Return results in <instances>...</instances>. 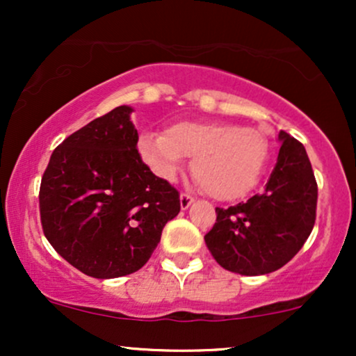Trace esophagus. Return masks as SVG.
Wrapping results in <instances>:
<instances>
[{
	"mask_svg": "<svg viewBox=\"0 0 356 356\" xmlns=\"http://www.w3.org/2000/svg\"><path fill=\"white\" fill-rule=\"evenodd\" d=\"M192 202H194V197H192L191 194H187V192H182V194H181V207H182V209H187V207H189Z\"/></svg>",
	"mask_w": 356,
	"mask_h": 356,
	"instance_id": "obj_1",
	"label": "esophagus"
}]
</instances>
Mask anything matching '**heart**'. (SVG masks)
I'll return each instance as SVG.
<instances>
[{
	"label": "heart",
	"instance_id": "1",
	"mask_svg": "<svg viewBox=\"0 0 356 356\" xmlns=\"http://www.w3.org/2000/svg\"><path fill=\"white\" fill-rule=\"evenodd\" d=\"M138 152L159 177L174 181L192 159V175L219 201L244 197L259 184L269 159V138L254 127L224 122H174L164 134L147 132Z\"/></svg>",
	"mask_w": 356,
	"mask_h": 356
}]
</instances>
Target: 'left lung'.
I'll use <instances>...</instances> for the list:
<instances>
[{"label": "left lung", "mask_w": 356, "mask_h": 356, "mask_svg": "<svg viewBox=\"0 0 356 356\" xmlns=\"http://www.w3.org/2000/svg\"><path fill=\"white\" fill-rule=\"evenodd\" d=\"M280 154L266 189L227 209L216 207L204 236L224 269L244 276L268 275L296 256L316 219L318 184L303 144L280 132Z\"/></svg>", "instance_id": "8db88e82"}]
</instances>
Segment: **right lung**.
<instances>
[{
    "mask_svg": "<svg viewBox=\"0 0 356 356\" xmlns=\"http://www.w3.org/2000/svg\"><path fill=\"white\" fill-rule=\"evenodd\" d=\"M130 112L120 105L65 138L40 186L48 243L99 280L138 271L181 211L179 191L142 161Z\"/></svg>",
    "mask_w": 356,
    "mask_h": 356,
    "instance_id": "obj_1",
    "label": "right lung"
}]
</instances>
